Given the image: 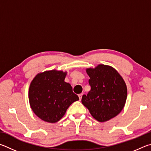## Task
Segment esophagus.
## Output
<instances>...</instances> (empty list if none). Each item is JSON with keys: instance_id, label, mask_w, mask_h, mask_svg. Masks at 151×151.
Segmentation results:
<instances>
[{"instance_id": "obj_1", "label": "esophagus", "mask_w": 151, "mask_h": 151, "mask_svg": "<svg viewBox=\"0 0 151 151\" xmlns=\"http://www.w3.org/2000/svg\"><path fill=\"white\" fill-rule=\"evenodd\" d=\"M83 93H80V94H79V98H80V100H81V98H82V96H83Z\"/></svg>"}]
</instances>
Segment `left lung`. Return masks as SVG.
Listing matches in <instances>:
<instances>
[{
	"instance_id": "left-lung-1",
	"label": "left lung",
	"mask_w": 151,
	"mask_h": 151,
	"mask_svg": "<svg viewBox=\"0 0 151 151\" xmlns=\"http://www.w3.org/2000/svg\"><path fill=\"white\" fill-rule=\"evenodd\" d=\"M91 90L81 103L94 119L105 122L115 117L125 106L127 89L123 78L111 66L99 64L86 69Z\"/></svg>"
}]
</instances>
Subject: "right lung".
<instances>
[{"mask_svg":"<svg viewBox=\"0 0 151 151\" xmlns=\"http://www.w3.org/2000/svg\"><path fill=\"white\" fill-rule=\"evenodd\" d=\"M67 72L50 70L38 73L28 91L33 112L47 123H56L65 115L71 104L79 100L70 83L64 81Z\"/></svg>","mask_w":151,"mask_h":151,"instance_id":"right-lung-1","label":"right lung"}]
</instances>
